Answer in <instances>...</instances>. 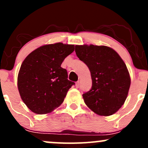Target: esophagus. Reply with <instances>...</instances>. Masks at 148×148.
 I'll return each mask as SVG.
<instances>
[{"label": "esophagus", "mask_w": 148, "mask_h": 148, "mask_svg": "<svg viewBox=\"0 0 148 148\" xmlns=\"http://www.w3.org/2000/svg\"><path fill=\"white\" fill-rule=\"evenodd\" d=\"M79 81H77V82H76V88H79Z\"/></svg>", "instance_id": "obj_1"}]
</instances>
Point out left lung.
<instances>
[{
	"label": "left lung",
	"instance_id": "obj_1",
	"mask_svg": "<svg viewBox=\"0 0 148 148\" xmlns=\"http://www.w3.org/2000/svg\"><path fill=\"white\" fill-rule=\"evenodd\" d=\"M75 52L89 68L92 81L91 89L83 94L85 103L97 114L113 115L124 104L130 90L126 64L106 46L76 45Z\"/></svg>",
	"mask_w": 148,
	"mask_h": 148
}]
</instances>
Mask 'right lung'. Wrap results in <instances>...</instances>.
<instances>
[{
	"label": "right lung",
	"instance_id": "right-lung-1",
	"mask_svg": "<svg viewBox=\"0 0 148 148\" xmlns=\"http://www.w3.org/2000/svg\"><path fill=\"white\" fill-rule=\"evenodd\" d=\"M74 51V46L56 43L39 47L22 62L18 74L20 96L30 111L51 113L63 102L74 82L61 64Z\"/></svg>",
	"mask_w": 148,
	"mask_h": 148
}]
</instances>
